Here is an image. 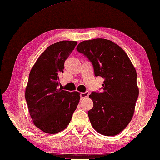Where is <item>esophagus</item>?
<instances>
[{
    "instance_id": "34e87169",
    "label": "esophagus",
    "mask_w": 160,
    "mask_h": 160,
    "mask_svg": "<svg viewBox=\"0 0 160 160\" xmlns=\"http://www.w3.org/2000/svg\"><path fill=\"white\" fill-rule=\"evenodd\" d=\"M89 91H85V92H84V93H80V98H81V100L82 99H83V98H87V97H88L89 96Z\"/></svg>"
}]
</instances>
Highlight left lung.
<instances>
[{"label":"left lung","instance_id":"1","mask_svg":"<svg viewBox=\"0 0 160 160\" xmlns=\"http://www.w3.org/2000/svg\"><path fill=\"white\" fill-rule=\"evenodd\" d=\"M76 49L92 64L95 76L104 78L102 91L89 95L93 102L88 111L91 124L102 135H118L134 113L139 96L136 71L124 51L111 40H84Z\"/></svg>","mask_w":160,"mask_h":160}]
</instances>
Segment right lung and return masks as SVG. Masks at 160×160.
Here are the masks:
<instances>
[{
  "instance_id": "obj_1",
  "label": "right lung",
  "mask_w": 160,
  "mask_h": 160,
  "mask_svg": "<svg viewBox=\"0 0 160 160\" xmlns=\"http://www.w3.org/2000/svg\"><path fill=\"white\" fill-rule=\"evenodd\" d=\"M76 45V41L63 40L50 45L30 71L25 100L33 124L47 133L55 134L67 128L79 103V92L57 88L58 75Z\"/></svg>"
}]
</instances>
